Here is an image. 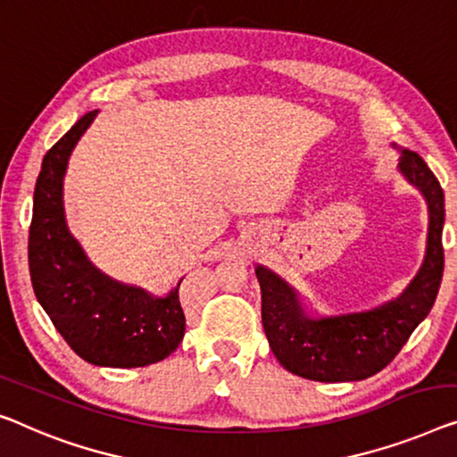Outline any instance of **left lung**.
<instances>
[{
    "label": "left lung",
    "mask_w": 457,
    "mask_h": 457,
    "mask_svg": "<svg viewBox=\"0 0 457 457\" xmlns=\"http://www.w3.org/2000/svg\"><path fill=\"white\" fill-rule=\"evenodd\" d=\"M396 149L400 152V174L420 190L428 207L423 267L396 299L365 312L314 316L283 278L261 264L256 267L264 335L278 363L299 378L359 381L376 376L398 355L408 337L428 316L439 294L444 277V188L419 154Z\"/></svg>",
    "instance_id": "8db88e82"
}]
</instances>
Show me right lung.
Instances as JSON below:
<instances>
[{
	"label": "right lung",
	"instance_id": "1",
	"mask_svg": "<svg viewBox=\"0 0 457 457\" xmlns=\"http://www.w3.org/2000/svg\"><path fill=\"white\" fill-rule=\"evenodd\" d=\"M96 114H84L43 158L29 236L30 278L38 303L81 359L98 367H145L166 359L185 337L179 295L185 277L162 297L120 283L94 267L67 228V163Z\"/></svg>",
	"mask_w": 457,
	"mask_h": 457
}]
</instances>
